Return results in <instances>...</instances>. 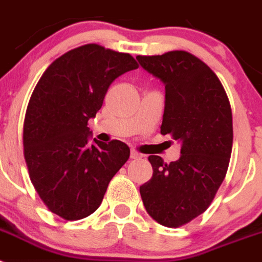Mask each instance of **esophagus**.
I'll return each mask as SVG.
<instances>
[{"label":"esophagus","instance_id":"obj_1","mask_svg":"<svg viewBox=\"0 0 262 262\" xmlns=\"http://www.w3.org/2000/svg\"><path fill=\"white\" fill-rule=\"evenodd\" d=\"M143 155L142 154H139L138 151H135V149H133L131 151V159H142Z\"/></svg>","mask_w":262,"mask_h":262}]
</instances>
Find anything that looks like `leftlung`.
<instances>
[{
  "label": "left lung",
  "mask_w": 262,
  "mask_h": 262,
  "mask_svg": "<svg viewBox=\"0 0 262 262\" xmlns=\"http://www.w3.org/2000/svg\"><path fill=\"white\" fill-rule=\"evenodd\" d=\"M136 59L165 86L161 134L181 143L177 161L148 157L154 173L140 195L157 223L177 228L207 210L226 177L233 142L230 99L211 68L186 51Z\"/></svg>",
  "instance_id": "left-lung-1"
}]
</instances>
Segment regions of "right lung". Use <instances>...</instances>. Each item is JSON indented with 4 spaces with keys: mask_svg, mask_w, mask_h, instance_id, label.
<instances>
[{
    "mask_svg": "<svg viewBox=\"0 0 262 262\" xmlns=\"http://www.w3.org/2000/svg\"><path fill=\"white\" fill-rule=\"evenodd\" d=\"M136 68L129 53L92 43L57 57L32 92L23 123L30 180L48 210L66 221L93 214L128 160L120 140L90 144L88 120L102 107L111 82Z\"/></svg>",
    "mask_w": 262,
    "mask_h": 262,
    "instance_id": "1",
    "label": "right lung"
}]
</instances>
